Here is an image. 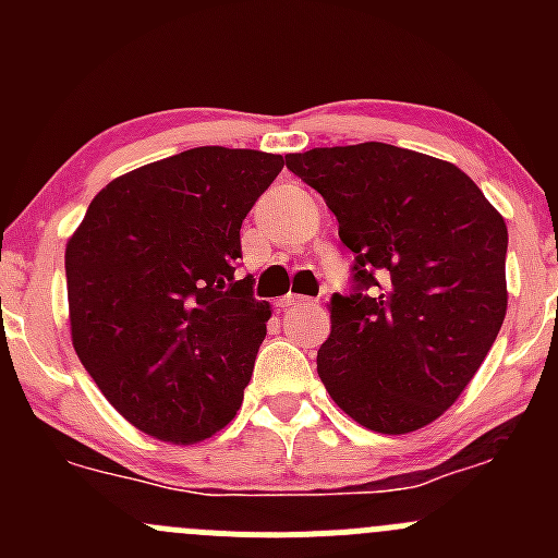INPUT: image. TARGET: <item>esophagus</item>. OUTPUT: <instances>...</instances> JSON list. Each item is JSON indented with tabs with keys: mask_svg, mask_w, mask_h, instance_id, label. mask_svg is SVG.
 I'll list each match as a JSON object with an SVG mask.
<instances>
[{
	"mask_svg": "<svg viewBox=\"0 0 558 558\" xmlns=\"http://www.w3.org/2000/svg\"><path fill=\"white\" fill-rule=\"evenodd\" d=\"M307 296H300V294H286L283 300H278V307L280 311H289V307H296V305H307Z\"/></svg>",
	"mask_w": 558,
	"mask_h": 558,
	"instance_id": "34e87169",
	"label": "esophagus"
}]
</instances>
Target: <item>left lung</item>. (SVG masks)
Here are the masks:
<instances>
[{
  "instance_id": "8db88e82",
  "label": "left lung",
  "mask_w": 558,
  "mask_h": 558,
  "mask_svg": "<svg viewBox=\"0 0 558 558\" xmlns=\"http://www.w3.org/2000/svg\"><path fill=\"white\" fill-rule=\"evenodd\" d=\"M286 167L324 196L356 256V291L329 302L320 384L367 429H424L502 329L505 218L451 161L397 145L313 148Z\"/></svg>"
}]
</instances>
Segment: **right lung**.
<instances>
[{
  "label": "right lung",
  "instance_id": "obj_1",
  "mask_svg": "<svg viewBox=\"0 0 558 558\" xmlns=\"http://www.w3.org/2000/svg\"><path fill=\"white\" fill-rule=\"evenodd\" d=\"M283 156L205 145L110 180L66 240L77 359L132 426L194 446L238 415L272 307L234 278Z\"/></svg>",
  "mask_w": 558,
  "mask_h": 558
}]
</instances>
